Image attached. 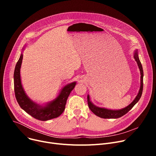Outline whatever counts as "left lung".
I'll return each mask as SVG.
<instances>
[{
  "label": "left lung",
  "mask_w": 156,
  "mask_h": 156,
  "mask_svg": "<svg viewBox=\"0 0 156 156\" xmlns=\"http://www.w3.org/2000/svg\"><path fill=\"white\" fill-rule=\"evenodd\" d=\"M134 58L135 61L137 62L138 66L139 68V69H140V90H139V92L136 97H135V99L133 100V101L129 105H128L127 107L125 108L121 109L120 110H111L108 109H105V108H102L97 107V106H95L94 105L92 102L90 100V97L88 95H87V102H88V107L93 112L96 116H99L102 118H105V119H109V118H120L122 116H124L125 114H126L129 111L132 109V108L133 107V106L138 102V101L140 100V97L142 94V91H143V77H144V71H143V68H142V64L140 61V59H139L138 55V52L136 51L134 54Z\"/></svg>",
  "instance_id": "obj_1"
}]
</instances>
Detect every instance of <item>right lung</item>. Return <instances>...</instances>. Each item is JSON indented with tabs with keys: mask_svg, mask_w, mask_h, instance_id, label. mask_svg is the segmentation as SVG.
Returning <instances> with one entry per match:
<instances>
[{
	"mask_svg": "<svg viewBox=\"0 0 156 156\" xmlns=\"http://www.w3.org/2000/svg\"><path fill=\"white\" fill-rule=\"evenodd\" d=\"M23 55L21 54L16 63L14 73V85L16 99L20 107L35 119L47 121L59 116L65 109L68 98L76 85V82L71 83L65 86L56 99L45 106H42L33 102L24 92L21 85L20 68Z\"/></svg>",
	"mask_w": 156,
	"mask_h": 156,
	"instance_id": "obj_1",
	"label": "right lung"
}]
</instances>
